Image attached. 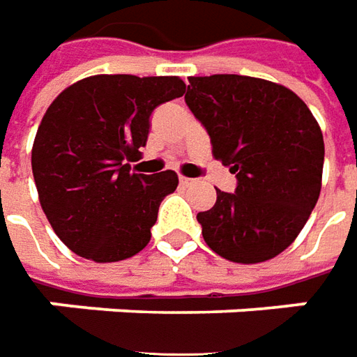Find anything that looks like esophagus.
Listing matches in <instances>:
<instances>
[{
    "label": "esophagus",
    "mask_w": 357,
    "mask_h": 357,
    "mask_svg": "<svg viewBox=\"0 0 357 357\" xmlns=\"http://www.w3.org/2000/svg\"><path fill=\"white\" fill-rule=\"evenodd\" d=\"M178 181H181V184H183V186H188V184H192V183H195V181H192V178H186V176H181V178H178Z\"/></svg>",
    "instance_id": "34e87169"
}]
</instances>
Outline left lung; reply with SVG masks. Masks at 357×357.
Masks as SVG:
<instances>
[{
    "label": "left lung",
    "instance_id": "8db88e82",
    "mask_svg": "<svg viewBox=\"0 0 357 357\" xmlns=\"http://www.w3.org/2000/svg\"><path fill=\"white\" fill-rule=\"evenodd\" d=\"M186 106L210 135L212 153L236 174V192L216 188L198 212L208 248L236 263L287 250L317 206L324 139L307 104L281 84L240 76H190Z\"/></svg>",
    "mask_w": 357,
    "mask_h": 357
}]
</instances>
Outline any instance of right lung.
I'll list each match as a JSON object with an SVG mask.
<instances>
[{"label":"right lung","instance_id":"1","mask_svg":"<svg viewBox=\"0 0 357 357\" xmlns=\"http://www.w3.org/2000/svg\"><path fill=\"white\" fill-rule=\"evenodd\" d=\"M184 90L178 76L98 74L68 86L49 106L31 167L45 216L76 255L121 261L149 243L178 176L131 173L128 161L147 143L153 109Z\"/></svg>","mask_w":357,"mask_h":357}]
</instances>
